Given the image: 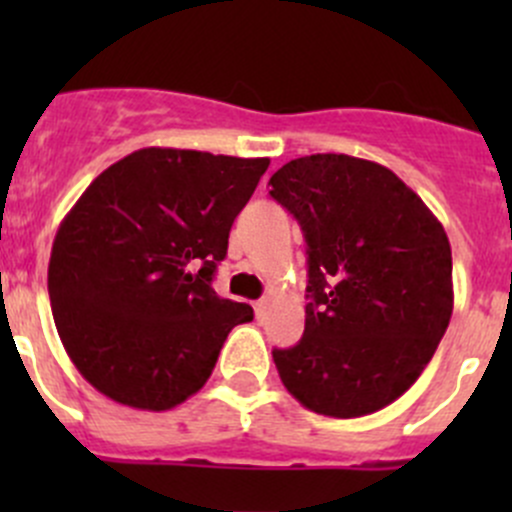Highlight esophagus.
Returning a JSON list of instances; mask_svg holds the SVG:
<instances>
[{"label":"esophagus","instance_id":"esophagus-1","mask_svg":"<svg viewBox=\"0 0 512 512\" xmlns=\"http://www.w3.org/2000/svg\"><path fill=\"white\" fill-rule=\"evenodd\" d=\"M267 309H270V299H257L255 314H257V319H260V322L267 317Z\"/></svg>","mask_w":512,"mask_h":512}]
</instances>
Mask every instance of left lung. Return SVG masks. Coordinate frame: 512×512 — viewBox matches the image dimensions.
Segmentation results:
<instances>
[{"instance_id":"1","label":"left lung","mask_w":512,"mask_h":512,"mask_svg":"<svg viewBox=\"0 0 512 512\" xmlns=\"http://www.w3.org/2000/svg\"><path fill=\"white\" fill-rule=\"evenodd\" d=\"M270 185L309 255L304 337L272 352L282 384L314 414H374L411 389L451 322L446 230L374 160L314 153L282 165Z\"/></svg>"}]
</instances>
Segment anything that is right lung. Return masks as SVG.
Wrapping results in <instances>:
<instances>
[{"label": "right lung", "instance_id": "add662e5", "mask_svg": "<svg viewBox=\"0 0 512 512\" xmlns=\"http://www.w3.org/2000/svg\"><path fill=\"white\" fill-rule=\"evenodd\" d=\"M270 158L141 148L108 165L56 230L49 299L79 374L116 404L168 411L210 379L252 307L213 275Z\"/></svg>", "mask_w": 512, "mask_h": 512}]
</instances>
